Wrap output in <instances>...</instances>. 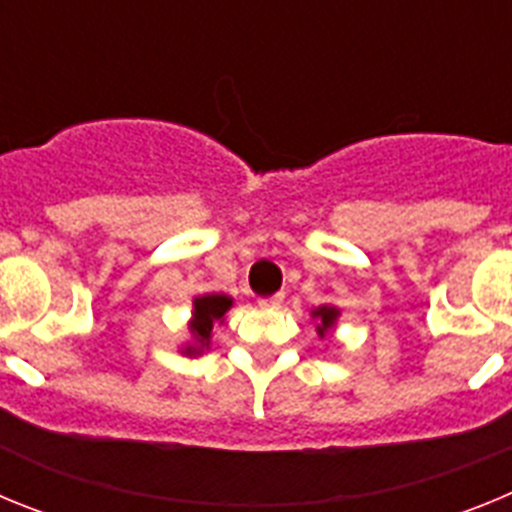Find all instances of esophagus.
Segmentation results:
<instances>
[{"label":"esophagus","mask_w":512,"mask_h":512,"mask_svg":"<svg viewBox=\"0 0 512 512\" xmlns=\"http://www.w3.org/2000/svg\"><path fill=\"white\" fill-rule=\"evenodd\" d=\"M284 295H274V297H261L259 300V307L261 310H277L279 305H282Z\"/></svg>","instance_id":"esophagus-1"}]
</instances>
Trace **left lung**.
<instances>
[{"label": "left lung", "mask_w": 512, "mask_h": 512, "mask_svg": "<svg viewBox=\"0 0 512 512\" xmlns=\"http://www.w3.org/2000/svg\"><path fill=\"white\" fill-rule=\"evenodd\" d=\"M310 318L318 320L315 330H318V336L325 338L330 330H336L338 318H341V310L336 305H318L310 310Z\"/></svg>", "instance_id": "8db88e82"}]
</instances>
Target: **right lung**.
<instances>
[{
  "label": "right lung",
  "mask_w": 512,
  "mask_h": 512,
  "mask_svg": "<svg viewBox=\"0 0 512 512\" xmlns=\"http://www.w3.org/2000/svg\"><path fill=\"white\" fill-rule=\"evenodd\" d=\"M233 307V297L225 295V292H205V295H197L192 300V318H189L187 330L189 341L182 343V356H202L205 351H210V338L212 328L225 323V312Z\"/></svg>",
  "instance_id": "1"
}]
</instances>
